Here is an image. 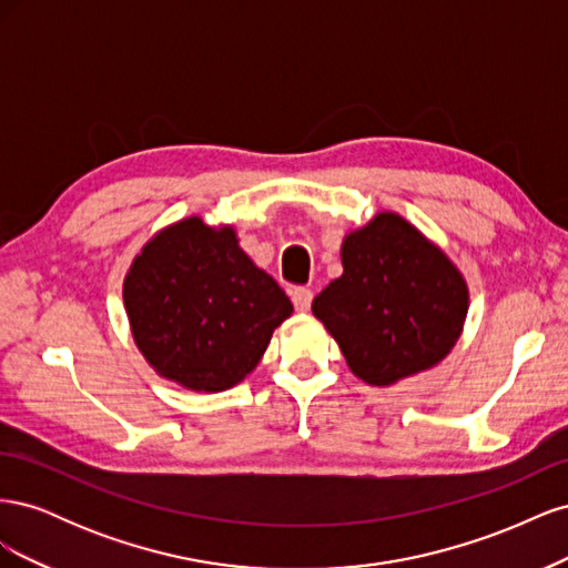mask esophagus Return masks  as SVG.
Here are the masks:
<instances>
[{"mask_svg": "<svg viewBox=\"0 0 568 568\" xmlns=\"http://www.w3.org/2000/svg\"><path fill=\"white\" fill-rule=\"evenodd\" d=\"M291 301H294L298 313H307V311H311V303H313V291L311 288H296L294 294H291Z\"/></svg>", "mask_w": 568, "mask_h": 568, "instance_id": "esophagus-1", "label": "esophagus"}]
</instances>
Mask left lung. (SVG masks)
<instances>
[{
    "mask_svg": "<svg viewBox=\"0 0 568 568\" xmlns=\"http://www.w3.org/2000/svg\"><path fill=\"white\" fill-rule=\"evenodd\" d=\"M343 274L313 301L351 372L390 386L432 369L457 343L467 282L436 244L395 213H379L341 246Z\"/></svg>",
    "mask_w": 568,
    "mask_h": 568,
    "instance_id": "1",
    "label": "left lung"
}]
</instances>
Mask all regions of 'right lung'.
Returning <instances> with one entry per match:
<instances>
[{
	"label": "right lung",
	"mask_w": 568,
	"mask_h": 568,
	"mask_svg": "<svg viewBox=\"0 0 568 568\" xmlns=\"http://www.w3.org/2000/svg\"><path fill=\"white\" fill-rule=\"evenodd\" d=\"M123 301L136 348L189 390L232 388L261 363L294 305L239 248L232 227L186 217L134 257Z\"/></svg>",
	"instance_id": "add662e5"
}]
</instances>
